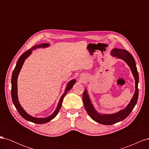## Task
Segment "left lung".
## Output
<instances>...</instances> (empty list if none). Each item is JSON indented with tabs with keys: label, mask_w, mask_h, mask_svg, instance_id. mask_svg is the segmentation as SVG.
I'll return each instance as SVG.
<instances>
[{
	"label": "left lung",
	"mask_w": 149,
	"mask_h": 149,
	"mask_svg": "<svg viewBox=\"0 0 149 149\" xmlns=\"http://www.w3.org/2000/svg\"><path fill=\"white\" fill-rule=\"evenodd\" d=\"M111 55L123 60L130 68L135 79V92L127 106L124 109L112 114H101L98 112L90 99L88 90L85 88L83 94V101L87 113L92 119L96 123L103 125H112L123 120L130 114L137 104L139 96V73L136 65V61L132 55L124 49L113 48L111 51Z\"/></svg>",
	"instance_id": "left-lung-1"
}]
</instances>
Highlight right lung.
<instances>
[{"label":"right lung","mask_w":149,"mask_h":149,"mask_svg":"<svg viewBox=\"0 0 149 149\" xmlns=\"http://www.w3.org/2000/svg\"><path fill=\"white\" fill-rule=\"evenodd\" d=\"M49 45H49V43L39 44V45H37L34 46L33 47L29 49L28 51H26L25 53H24L20 56L19 60H18L16 66L15 67V69L13 71L12 76L11 94H12V102L13 103V104H14L16 109L18 111V112H19V114H20V116L22 117V118H24L26 120L31 122V123H33L35 124H42L47 123H48V122L50 121L53 118H55L56 115L58 114V112H59V111L61 109L62 101H63V100L65 96L66 95V93L68 92L72 88H73V85L76 83L75 79H71L68 83L66 86L65 88V92L61 95V96L60 99V101H59V102H58V104L56 109L50 116L46 117V118H36V117H33L32 116L30 115L29 114H28L27 112H26L24 110V108L22 107L21 104L19 102V97H18V89H17V79H18V76H19V74L20 73V71L22 69V66H23V65L24 63L25 60L31 55V53H32L33 50H35V49H37V48H48L49 47Z\"/></svg>","instance_id":"add662e5"}]
</instances>
